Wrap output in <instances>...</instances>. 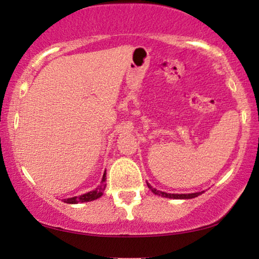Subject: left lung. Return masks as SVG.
<instances>
[{
    "label": "left lung",
    "instance_id": "1",
    "mask_svg": "<svg viewBox=\"0 0 259 259\" xmlns=\"http://www.w3.org/2000/svg\"><path fill=\"white\" fill-rule=\"evenodd\" d=\"M147 185H148V188H149L150 191L154 193V194L161 195V196H163V198H169V199H193V198H195V196H198L204 193V192H198V193H189V194H170V193L157 191L156 188H154L153 186L148 184V182H147Z\"/></svg>",
    "mask_w": 259,
    "mask_h": 259
}]
</instances>
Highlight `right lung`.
I'll return each instance as SVG.
<instances>
[{
    "label": "right lung",
    "mask_w": 259,
    "mask_h": 259,
    "mask_svg": "<svg viewBox=\"0 0 259 259\" xmlns=\"http://www.w3.org/2000/svg\"><path fill=\"white\" fill-rule=\"evenodd\" d=\"M105 181H106V171L103 174L101 185H99L96 189H94V191L86 193V194H82L80 196H73V198L64 199L63 201L66 202V204H78V202H88V201H92V200L101 198V196L103 195V193H104V191H105V187H106Z\"/></svg>",
    "instance_id": "right-lung-1"
}]
</instances>
